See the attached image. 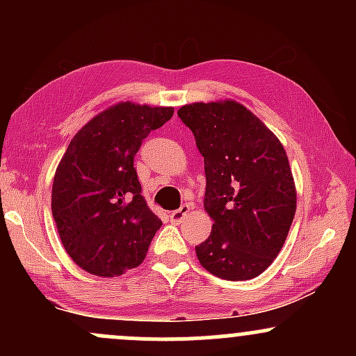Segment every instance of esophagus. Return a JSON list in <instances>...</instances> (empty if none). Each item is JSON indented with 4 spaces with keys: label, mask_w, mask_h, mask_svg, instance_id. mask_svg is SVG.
Returning a JSON list of instances; mask_svg holds the SVG:
<instances>
[{
    "label": "esophagus",
    "mask_w": 356,
    "mask_h": 356,
    "mask_svg": "<svg viewBox=\"0 0 356 356\" xmlns=\"http://www.w3.org/2000/svg\"><path fill=\"white\" fill-rule=\"evenodd\" d=\"M189 211H191V207L187 206V204H184V206L179 207L177 211L170 212V220H172V222H175V224L182 222L184 218H186V216L189 214Z\"/></svg>",
    "instance_id": "obj_1"
}]
</instances>
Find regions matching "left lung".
<instances>
[{"label": "left lung", "mask_w": 356, "mask_h": 356, "mask_svg": "<svg viewBox=\"0 0 356 356\" xmlns=\"http://www.w3.org/2000/svg\"><path fill=\"white\" fill-rule=\"evenodd\" d=\"M177 115L204 157V207L214 220L209 238L195 246L199 263L222 280L259 276L280 254L296 212L283 145L232 100L184 105Z\"/></svg>", "instance_id": "8db88e82"}]
</instances>
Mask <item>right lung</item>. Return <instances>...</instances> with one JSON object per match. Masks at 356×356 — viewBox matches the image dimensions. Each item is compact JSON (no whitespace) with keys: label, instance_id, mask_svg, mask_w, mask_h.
Returning <instances> with one entry per match:
<instances>
[{"label":"right lung","instance_id":"1","mask_svg":"<svg viewBox=\"0 0 356 356\" xmlns=\"http://www.w3.org/2000/svg\"><path fill=\"white\" fill-rule=\"evenodd\" d=\"M174 108L125 102L72 138L53 179L51 212L63 248L85 271L118 276L144 261L162 220L142 195L134 157Z\"/></svg>","mask_w":356,"mask_h":356}]
</instances>
